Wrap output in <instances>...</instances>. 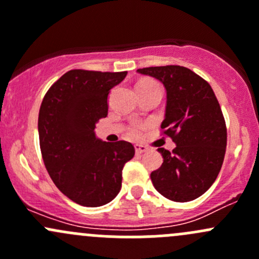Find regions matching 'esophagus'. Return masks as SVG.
Segmentation results:
<instances>
[{
    "label": "esophagus",
    "instance_id": "esophagus-1",
    "mask_svg": "<svg viewBox=\"0 0 259 259\" xmlns=\"http://www.w3.org/2000/svg\"><path fill=\"white\" fill-rule=\"evenodd\" d=\"M135 153L137 154H143L145 153V151H148V146L143 145V144H135Z\"/></svg>",
    "mask_w": 259,
    "mask_h": 259
}]
</instances>
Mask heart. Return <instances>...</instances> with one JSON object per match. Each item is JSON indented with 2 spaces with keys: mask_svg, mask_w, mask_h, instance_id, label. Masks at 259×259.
<instances>
[{
  "mask_svg": "<svg viewBox=\"0 0 259 259\" xmlns=\"http://www.w3.org/2000/svg\"><path fill=\"white\" fill-rule=\"evenodd\" d=\"M150 85H156V83L151 80H142L139 83H138V86H150ZM143 129H144L143 125L134 124L132 127H130V135L134 138H139L140 135H142Z\"/></svg>",
  "mask_w": 259,
  "mask_h": 259,
  "instance_id": "b5f03b06",
  "label": "heart"
}]
</instances>
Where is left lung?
Returning a JSON list of instances; mask_svg holds the SVG:
<instances>
[{
  "mask_svg": "<svg viewBox=\"0 0 259 259\" xmlns=\"http://www.w3.org/2000/svg\"><path fill=\"white\" fill-rule=\"evenodd\" d=\"M166 90L164 134L176 143L173 151L159 148L163 164L151 171L154 188L173 202H190L204 194L221 171L227 127L213 89L204 79L178 65L138 69Z\"/></svg>",
  "mask_w": 259,
  "mask_h": 259,
  "instance_id": "8db88e82",
  "label": "left lung"
}]
</instances>
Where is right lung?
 <instances>
[{
    "label": "right lung",
    "instance_id": "right-lung-1",
    "mask_svg": "<svg viewBox=\"0 0 259 259\" xmlns=\"http://www.w3.org/2000/svg\"><path fill=\"white\" fill-rule=\"evenodd\" d=\"M127 72L70 70L46 93L38 113V138L52 182L83 207H101L121 189L122 168L134 156L132 143L96 138L108 115V95Z\"/></svg>",
    "mask_w": 259,
    "mask_h": 259
}]
</instances>
